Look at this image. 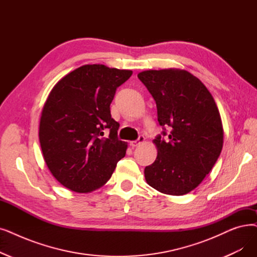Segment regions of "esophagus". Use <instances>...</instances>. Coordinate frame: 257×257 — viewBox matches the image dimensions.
Wrapping results in <instances>:
<instances>
[{"instance_id":"esophagus-1","label":"esophagus","mask_w":257,"mask_h":257,"mask_svg":"<svg viewBox=\"0 0 257 257\" xmlns=\"http://www.w3.org/2000/svg\"><path fill=\"white\" fill-rule=\"evenodd\" d=\"M145 142V138L143 136H140V138L137 140V141H133V142H130V146L131 147H138L140 146L141 144H143Z\"/></svg>"}]
</instances>
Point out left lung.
I'll list each match as a JSON object with an SVG mask.
<instances>
[{
    "instance_id": "obj_1",
    "label": "left lung",
    "mask_w": 257,
    "mask_h": 257,
    "mask_svg": "<svg viewBox=\"0 0 257 257\" xmlns=\"http://www.w3.org/2000/svg\"><path fill=\"white\" fill-rule=\"evenodd\" d=\"M138 77L156 103L164 137V127H170L165 140H153L158 156L145 168V178L164 194H187L204 181L221 152L218 108L207 87L187 70H146Z\"/></svg>"
}]
</instances>
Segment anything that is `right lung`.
<instances>
[{"label":"right lung","mask_w":257,"mask_h":257,"mask_svg":"<svg viewBox=\"0 0 257 257\" xmlns=\"http://www.w3.org/2000/svg\"><path fill=\"white\" fill-rule=\"evenodd\" d=\"M131 70L84 65L54 85L44 104L39 129L43 158L60 184L77 193L104 186L128 145L117 139L119 124L110 104ZM109 137L103 138V130Z\"/></svg>","instance_id":"obj_1"}]
</instances>
